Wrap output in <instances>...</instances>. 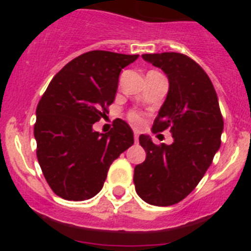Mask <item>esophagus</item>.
Listing matches in <instances>:
<instances>
[{
    "mask_svg": "<svg viewBox=\"0 0 251 251\" xmlns=\"http://www.w3.org/2000/svg\"><path fill=\"white\" fill-rule=\"evenodd\" d=\"M138 138H139V134H138V132H134V141H136V142H138Z\"/></svg>",
    "mask_w": 251,
    "mask_h": 251,
    "instance_id": "34e87169",
    "label": "esophagus"
}]
</instances>
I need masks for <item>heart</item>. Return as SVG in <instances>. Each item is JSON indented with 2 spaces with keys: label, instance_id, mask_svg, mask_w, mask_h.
<instances>
[{
  "label": "heart",
  "instance_id": "1",
  "mask_svg": "<svg viewBox=\"0 0 251 251\" xmlns=\"http://www.w3.org/2000/svg\"><path fill=\"white\" fill-rule=\"evenodd\" d=\"M128 119H129L130 123L134 124V126H141V124H142V115H141V113L134 112V110L129 112V114H128Z\"/></svg>",
  "mask_w": 251,
  "mask_h": 251
}]
</instances>
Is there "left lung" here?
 Returning a JSON list of instances; mask_svg holds the SVG:
<instances>
[{
    "instance_id": "obj_1",
    "label": "left lung",
    "mask_w": 251,
    "mask_h": 251,
    "mask_svg": "<svg viewBox=\"0 0 251 251\" xmlns=\"http://www.w3.org/2000/svg\"><path fill=\"white\" fill-rule=\"evenodd\" d=\"M170 81L167 98L153 122V132L170 129L172 145H154L141 134L146 161L134 168L133 181L142 200L154 206L182 201L199 185L220 148L224 119L217 95L205 70L179 52L143 54Z\"/></svg>"
}]
</instances>
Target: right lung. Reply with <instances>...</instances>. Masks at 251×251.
Here are the masks:
<instances>
[{"mask_svg": "<svg viewBox=\"0 0 251 251\" xmlns=\"http://www.w3.org/2000/svg\"><path fill=\"white\" fill-rule=\"evenodd\" d=\"M138 55L93 50L73 59L49 84L36 108V156L46 182L69 201L92 199L114 159L134 143L118 119L109 133L93 130L114 101L122 69Z\"/></svg>", "mask_w": 251, "mask_h": 251, "instance_id": "right-lung-1", "label": "right lung"}]
</instances>
